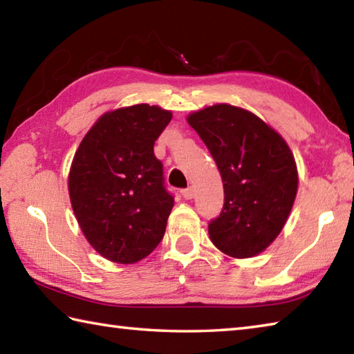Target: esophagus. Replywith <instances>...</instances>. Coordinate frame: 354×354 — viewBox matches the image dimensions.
Masks as SVG:
<instances>
[{"mask_svg":"<svg viewBox=\"0 0 354 354\" xmlns=\"http://www.w3.org/2000/svg\"><path fill=\"white\" fill-rule=\"evenodd\" d=\"M181 195H183L185 199H192V198H194V195H195V189H194V187L184 189V190H181Z\"/></svg>","mask_w":354,"mask_h":354,"instance_id":"obj_1","label":"esophagus"}]
</instances>
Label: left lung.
<instances>
[{
  "mask_svg": "<svg viewBox=\"0 0 354 354\" xmlns=\"http://www.w3.org/2000/svg\"><path fill=\"white\" fill-rule=\"evenodd\" d=\"M187 122L223 179L221 214L209 223L212 243L236 259L260 254L283 229L297 194L291 150L277 131L239 106L204 108Z\"/></svg>",
  "mask_w": 354,
  "mask_h": 354,
  "instance_id": "left-lung-1",
  "label": "left lung"
}]
</instances>
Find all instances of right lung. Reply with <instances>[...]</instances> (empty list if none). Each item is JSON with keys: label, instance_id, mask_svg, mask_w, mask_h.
<instances>
[{"label": "right lung", "instance_id": "obj_1", "mask_svg": "<svg viewBox=\"0 0 354 354\" xmlns=\"http://www.w3.org/2000/svg\"><path fill=\"white\" fill-rule=\"evenodd\" d=\"M171 113L139 104L106 113L77 149L68 187L83 235L100 255L130 265L162 240L173 207L153 147Z\"/></svg>", "mask_w": 354, "mask_h": 354}]
</instances>
